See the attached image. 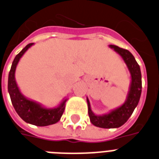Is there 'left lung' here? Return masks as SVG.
Listing matches in <instances>:
<instances>
[{"instance_id": "1", "label": "left lung", "mask_w": 159, "mask_h": 159, "mask_svg": "<svg viewBox=\"0 0 159 159\" xmlns=\"http://www.w3.org/2000/svg\"><path fill=\"white\" fill-rule=\"evenodd\" d=\"M109 46L122 58L131 74V83L126 100L122 105L102 115H97L93 113L88 98H86V101L90 121L94 126L101 128H117L126 122L138 105L142 88L141 72L135 57L129 50L114 45H109Z\"/></svg>"}]
</instances>
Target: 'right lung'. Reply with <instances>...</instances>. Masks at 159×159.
Returning a JSON list of instances; mask_svg holds the SVG:
<instances>
[{
	"label": "right lung",
	"mask_w": 159,
	"mask_h": 159,
	"mask_svg": "<svg viewBox=\"0 0 159 159\" xmlns=\"http://www.w3.org/2000/svg\"><path fill=\"white\" fill-rule=\"evenodd\" d=\"M33 45L34 43L27 45L15 56L9 73L8 92L16 113L24 122L37 126H46L55 124L60 120L68 99H64L55 108H46L42 104L30 100L22 94L15 80V71L22 56Z\"/></svg>",
	"instance_id": "right-lung-1"
}]
</instances>
